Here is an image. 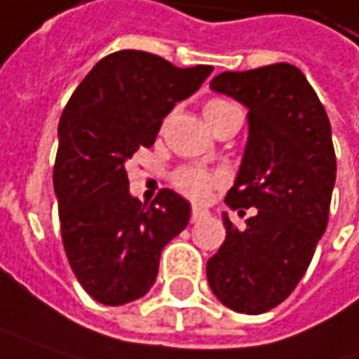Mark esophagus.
Segmentation results:
<instances>
[{
  "label": "esophagus",
  "mask_w": 359,
  "mask_h": 359,
  "mask_svg": "<svg viewBox=\"0 0 359 359\" xmlns=\"http://www.w3.org/2000/svg\"><path fill=\"white\" fill-rule=\"evenodd\" d=\"M208 217V210L206 208H202V206H194L192 208V222H196V220H200V218Z\"/></svg>",
  "instance_id": "1"
}]
</instances>
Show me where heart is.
<instances>
[{
    "label": "heart",
    "instance_id": "obj_1",
    "mask_svg": "<svg viewBox=\"0 0 359 359\" xmlns=\"http://www.w3.org/2000/svg\"><path fill=\"white\" fill-rule=\"evenodd\" d=\"M226 104L229 102H224V100H210V102H206L204 104V118L220 110V108H224ZM218 182H220L218 175L208 173L206 169H200V167H186V169L175 173V186L184 194H188L192 198H198V200L206 198Z\"/></svg>",
    "mask_w": 359,
    "mask_h": 359
}]
</instances>
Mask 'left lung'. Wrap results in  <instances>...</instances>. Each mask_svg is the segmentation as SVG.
<instances>
[{
	"label": "left lung",
	"instance_id": "obj_1",
	"mask_svg": "<svg viewBox=\"0 0 359 359\" xmlns=\"http://www.w3.org/2000/svg\"><path fill=\"white\" fill-rule=\"evenodd\" d=\"M210 90L247 108L243 159L224 204L255 212L245 229L222 212L226 239L206 278L224 306L259 315L292 294L327 229L337 173L331 124L294 65L224 71Z\"/></svg>",
	"mask_w": 359,
	"mask_h": 359
}]
</instances>
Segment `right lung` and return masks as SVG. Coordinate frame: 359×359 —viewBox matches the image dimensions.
I'll return each mask as SVG.
<instances>
[{
  "label": "right lung",
  "mask_w": 359,
  "mask_h": 359,
  "mask_svg": "<svg viewBox=\"0 0 359 359\" xmlns=\"http://www.w3.org/2000/svg\"><path fill=\"white\" fill-rule=\"evenodd\" d=\"M210 73V65L182 69L151 53L118 50L65 106L53 171L61 237L79 284L102 304L147 294L163 247L190 222V202L173 190L149 206L135 198L126 163L155 142L163 118Z\"/></svg>",
  "instance_id": "1"
}]
</instances>
